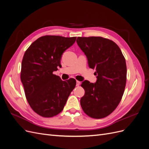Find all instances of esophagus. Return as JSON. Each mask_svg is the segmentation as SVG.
Returning <instances> with one entry per match:
<instances>
[{"label": "esophagus", "instance_id": "1", "mask_svg": "<svg viewBox=\"0 0 149 149\" xmlns=\"http://www.w3.org/2000/svg\"><path fill=\"white\" fill-rule=\"evenodd\" d=\"M80 85V82L79 81H76V86H79Z\"/></svg>", "mask_w": 149, "mask_h": 149}]
</instances>
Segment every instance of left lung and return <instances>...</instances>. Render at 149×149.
Segmentation results:
<instances>
[{
    "label": "left lung",
    "instance_id": "8db88e82",
    "mask_svg": "<svg viewBox=\"0 0 149 149\" xmlns=\"http://www.w3.org/2000/svg\"><path fill=\"white\" fill-rule=\"evenodd\" d=\"M78 45L95 70L96 83L82 82L84 95L80 104L83 111L93 118L109 116L119 104L126 83L127 67L119 47L109 39L100 37H78Z\"/></svg>",
    "mask_w": 149,
    "mask_h": 149
}]
</instances>
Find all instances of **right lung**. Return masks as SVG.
<instances>
[{
	"instance_id": "add662e5",
	"label": "right lung",
	"mask_w": 149,
	"mask_h": 149,
	"mask_svg": "<svg viewBox=\"0 0 149 149\" xmlns=\"http://www.w3.org/2000/svg\"><path fill=\"white\" fill-rule=\"evenodd\" d=\"M76 37L46 35L26 49L22 61L20 78L25 96L36 113L51 118L63 111L76 80L62 81L53 74L61 65L62 54L74 43Z\"/></svg>"
}]
</instances>
